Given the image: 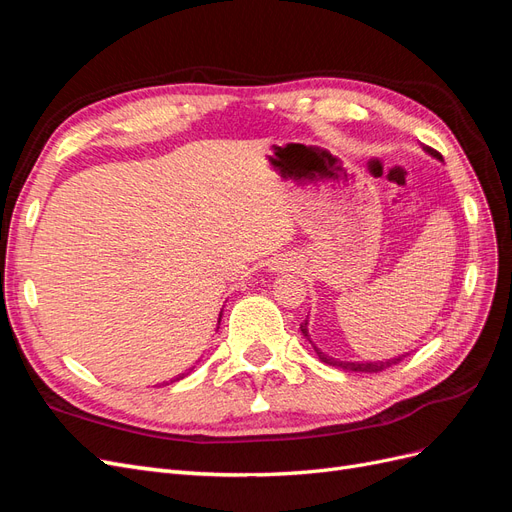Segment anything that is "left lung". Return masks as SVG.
<instances>
[{"label": "left lung", "mask_w": 512, "mask_h": 512, "mask_svg": "<svg viewBox=\"0 0 512 512\" xmlns=\"http://www.w3.org/2000/svg\"><path fill=\"white\" fill-rule=\"evenodd\" d=\"M425 149V153H429L431 158H436V160H442V156L438 151H433L431 147H423ZM307 320L301 324V333H303V337L307 339L309 344H312V348H314V352L318 354V359L322 361V363H327V365H333V367H339V369H344V371H365V374H378V371H382V369H386V367H391V365H397L401 359H404L406 354H401V356H397V359H386V361H337V359H333V356H329V354H324L314 342H312V337H309V329H307Z\"/></svg>", "instance_id": "obj_1"}]
</instances>
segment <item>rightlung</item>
Here are the masks:
<instances>
[{"instance_id":"right-lung-1","label":"right lung","mask_w":512,"mask_h":512,"mask_svg":"<svg viewBox=\"0 0 512 512\" xmlns=\"http://www.w3.org/2000/svg\"><path fill=\"white\" fill-rule=\"evenodd\" d=\"M181 378H183V376H179V378H177V380H181Z\"/></svg>"}]
</instances>
